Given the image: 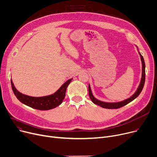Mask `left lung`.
I'll return each instance as SVG.
<instances>
[{
    "mask_svg": "<svg viewBox=\"0 0 157 157\" xmlns=\"http://www.w3.org/2000/svg\"><path fill=\"white\" fill-rule=\"evenodd\" d=\"M140 56H141V62H142V77H141V82L140 84L138 87V89H137L136 93L129 98H128L126 100H124L123 101H121V102H118V103H105V102H103V101H101L98 100L97 99H96L93 94H92V91L90 89V87L89 85V97L91 99V101L93 102L97 105H99L100 106H101L102 108H107V109H117L119 108H121L126 105H127L128 103H129L130 102H131L132 101H133L134 99H136L138 96H139L141 93V92L142 91L144 85V82H145V63H144V58L143 57L142 55L141 54L140 52H139Z\"/></svg>",
    "mask_w": 157,
    "mask_h": 157,
    "instance_id": "left-lung-1",
    "label": "left lung"
}]
</instances>
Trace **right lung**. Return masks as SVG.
Instances as JSON below:
<instances>
[{
    "label": "right lung",
    "mask_w": 157,
    "mask_h": 157,
    "mask_svg": "<svg viewBox=\"0 0 157 157\" xmlns=\"http://www.w3.org/2000/svg\"><path fill=\"white\" fill-rule=\"evenodd\" d=\"M72 78L64 83L54 94L44 97H32L23 94L15 88L12 80H11V83L14 95L22 103L36 109L48 110L56 108L62 103L65 96L67 88Z\"/></svg>",
    "instance_id": "obj_1"
}]
</instances>
